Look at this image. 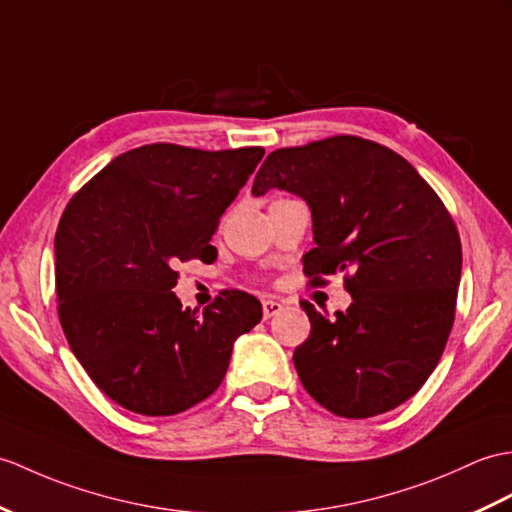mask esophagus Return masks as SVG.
I'll use <instances>...</instances> for the list:
<instances>
[{"mask_svg":"<svg viewBox=\"0 0 512 512\" xmlns=\"http://www.w3.org/2000/svg\"><path fill=\"white\" fill-rule=\"evenodd\" d=\"M261 305H264V318L277 316V314L283 310V303H281V301H275V299H266Z\"/></svg>","mask_w":512,"mask_h":512,"instance_id":"obj_1","label":"esophagus"}]
</instances>
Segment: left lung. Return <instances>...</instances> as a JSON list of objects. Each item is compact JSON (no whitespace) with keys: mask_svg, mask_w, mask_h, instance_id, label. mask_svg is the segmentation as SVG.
<instances>
[{"mask_svg":"<svg viewBox=\"0 0 512 512\" xmlns=\"http://www.w3.org/2000/svg\"><path fill=\"white\" fill-rule=\"evenodd\" d=\"M268 189L312 211L307 277L344 272L351 294L334 318L301 303L312 323L292 355L301 384L347 419L401 406L432 375L454 325L462 246L441 198L397 152L351 135L270 152L253 194Z\"/></svg>","mask_w":512,"mask_h":512,"instance_id":"8db88e82","label":"left lung"}]
</instances>
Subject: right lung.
<instances>
[{"mask_svg":"<svg viewBox=\"0 0 512 512\" xmlns=\"http://www.w3.org/2000/svg\"><path fill=\"white\" fill-rule=\"evenodd\" d=\"M261 157L264 148L141 146L69 200L54 237L58 316L76 360L122 408L170 417L196 406L261 320V303L240 290L202 314L172 292L178 261L218 255L211 235Z\"/></svg>","mask_w":512,"mask_h":512,"instance_id":"1","label":"right lung"}]
</instances>
